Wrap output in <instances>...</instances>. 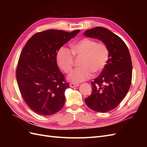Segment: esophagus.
<instances>
[{"mask_svg": "<svg viewBox=\"0 0 147 147\" xmlns=\"http://www.w3.org/2000/svg\"><path fill=\"white\" fill-rule=\"evenodd\" d=\"M70 86L72 87V88H74V87H77L78 86L79 84L78 83H70Z\"/></svg>", "mask_w": 147, "mask_h": 147, "instance_id": "34e87169", "label": "esophagus"}]
</instances>
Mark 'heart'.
<instances>
[{"mask_svg":"<svg viewBox=\"0 0 147 147\" xmlns=\"http://www.w3.org/2000/svg\"><path fill=\"white\" fill-rule=\"evenodd\" d=\"M70 51L61 47L56 53V63L65 73L69 72L74 64V57H81L80 68L71 72L68 78L74 82H82L90 78L92 72L100 73L105 68L109 59V50L106 45L94 40L83 38L72 43Z\"/></svg>","mask_w":147,"mask_h":147,"instance_id":"heart-1","label":"heart"}]
</instances>
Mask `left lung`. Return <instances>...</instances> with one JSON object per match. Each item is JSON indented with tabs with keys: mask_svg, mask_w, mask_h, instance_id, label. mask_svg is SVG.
Masks as SVG:
<instances>
[{
	"mask_svg": "<svg viewBox=\"0 0 147 147\" xmlns=\"http://www.w3.org/2000/svg\"><path fill=\"white\" fill-rule=\"evenodd\" d=\"M84 35L100 40L109 48L107 64L99 76L91 82L92 92L84 99L92 110L107 112L121 103L130 88L132 74L130 53L123 40L105 28L96 27L86 30Z\"/></svg>",
	"mask_w": 147,
	"mask_h": 147,
	"instance_id": "obj_1",
	"label": "left lung"
}]
</instances>
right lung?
<instances>
[{
    "instance_id": "right-lung-1",
    "label": "right lung",
    "mask_w": 147,
    "mask_h": 147,
    "mask_svg": "<svg viewBox=\"0 0 147 147\" xmlns=\"http://www.w3.org/2000/svg\"><path fill=\"white\" fill-rule=\"evenodd\" d=\"M79 32L50 29L35 33L22 50L16 70L17 83L26 104L36 113L51 115L64 107L69 84L57 65L56 53Z\"/></svg>"
}]
</instances>
